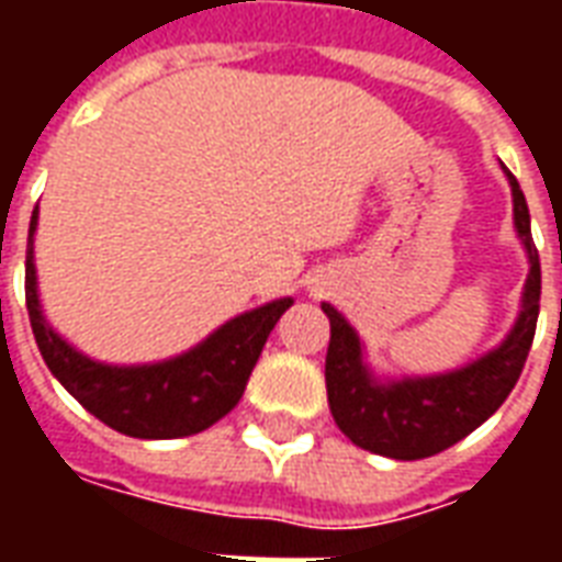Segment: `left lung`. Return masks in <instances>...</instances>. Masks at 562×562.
<instances>
[{"instance_id": "8db88e82", "label": "left lung", "mask_w": 562, "mask_h": 562, "mask_svg": "<svg viewBox=\"0 0 562 562\" xmlns=\"http://www.w3.org/2000/svg\"><path fill=\"white\" fill-rule=\"evenodd\" d=\"M503 171L512 186L515 232L530 261V273L520 294L518 318L506 340L491 352L448 373L382 379L367 364L364 342L358 330L346 322L337 306L322 304L330 322L325 358L330 415L358 448L394 460H422L439 454L487 422L503 406L508 391L515 389L536 334L542 268L530 234L527 198L512 171Z\"/></svg>"}]
</instances>
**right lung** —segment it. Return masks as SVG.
Listing matches in <instances>:
<instances>
[{
  "label": "right lung",
  "instance_id": "right-lung-1",
  "mask_svg": "<svg viewBox=\"0 0 562 562\" xmlns=\"http://www.w3.org/2000/svg\"><path fill=\"white\" fill-rule=\"evenodd\" d=\"M35 228L32 213L26 240V310L44 364L59 385L99 422L135 439H180L207 430L244 397L249 373L268 342L270 330L294 304L277 297L246 310L207 334L186 352L153 364H104L75 349L47 322L35 273Z\"/></svg>",
  "mask_w": 562,
  "mask_h": 562
}]
</instances>
